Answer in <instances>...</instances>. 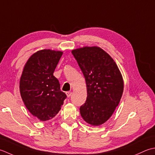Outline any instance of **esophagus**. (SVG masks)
I'll use <instances>...</instances> for the list:
<instances>
[{
	"mask_svg": "<svg viewBox=\"0 0 155 155\" xmlns=\"http://www.w3.org/2000/svg\"><path fill=\"white\" fill-rule=\"evenodd\" d=\"M71 94H72L71 91H67V92H66V95H67L68 97H69L71 96Z\"/></svg>",
	"mask_w": 155,
	"mask_h": 155,
	"instance_id": "34e87169",
	"label": "esophagus"
}]
</instances>
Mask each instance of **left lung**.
<instances>
[{"instance_id": "obj_1", "label": "left lung", "mask_w": 155, "mask_h": 155, "mask_svg": "<svg viewBox=\"0 0 155 155\" xmlns=\"http://www.w3.org/2000/svg\"><path fill=\"white\" fill-rule=\"evenodd\" d=\"M71 53L87 86V100L80 107V114L88 124H102L120 101L124 90L122 74L113 59L100 47H84Z\"/></svg>"}]
</instances>
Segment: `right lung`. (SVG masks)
I'll return each instance as SVG.
<instances>
[{
	"instance_id": "add662e5",
	"label": "right lung",
	"mask_w": 155,
	"mask_h": 155,
	"mask_svg": "<svg viewBox=\"0 0 155 155\" xmlns=\"http://www.w3.org/2000/svg\"><path fill=\"white\" fill-rule=\"evenodd\" d=\"M62 54V51L51 49L38 51L23 68L19 84L22 100L28 110L41 121L55 117L67 97L53 75Z\"/></svg>"
}]
</instances>
